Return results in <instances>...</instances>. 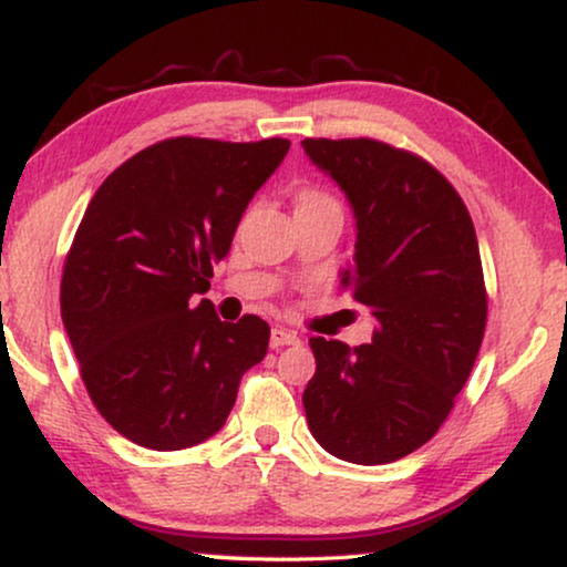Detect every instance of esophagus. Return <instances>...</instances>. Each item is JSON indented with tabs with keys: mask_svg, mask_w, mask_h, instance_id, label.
Wrapping results in <instances>:
<instances>
[{
	"mask_svg": "<svg viewBox=\"0 0 567 567\" xmlns=\"http://www.w3.org/2000/svg\"><path fill=\"white\" fill-rule=\"evenodd\" d=\"M299 343V338H297V332H291V330H286V328H274L270 330V348H284V346H297Z\"/></svg>",
	"mask_w": 567,
	"mask_h": 567,
	"instance_id": "esophagus-1",
	"label": "esophagus"
}]
</instances>
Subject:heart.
<instances>
[{"label": "heart", "mask_w": 567, "mask_h": 567, "mask_svg": "<svg viewBox=\"0 0 567 567\" xmlns=\"http://www.w3.org/2000/svg\"><path fill=\"white\" fill-rule=\"evenodd\" d=\"M315 198H328V196H324L322 190H305L299 196V204H305V200H315Z\"/></svg>", "instance_id": "1"}]
</instances>
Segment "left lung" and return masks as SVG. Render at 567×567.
I'll return each mask as SVG.
<instances>
[{
	"instance_id": "1",
	"label": "left lung",
	"mask_w": 567,
	"mask_h": 567,
	"mask_svg": "<svg viewBox=\"0 0 567 567\" xmlns=\"http://www.w3.org/2000/svg\"><path fill=\"white\" fill-rule=\"evenodd\" d=\"M351 200L355 252L340 286L377 320L371 343L312 338V436L338 460L413 454L452 413L487 322L475 224L431 162L377 138H305Z\"/></svg>"
}]
</instances>
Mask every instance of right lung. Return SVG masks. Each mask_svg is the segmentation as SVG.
Returning <instances> with one entry per match:
<instances>
[{
  "instance_id": "1",
  "label": "right lung",
  "mask_w": 567,
  "mask_h": 567,
  "mask_svg": "<svg viewBox=\"0 0 567 567\" xmlns=\"http://www.w3.org/2000/svg\"><path fill=\"white\" fill-rule=\"evenodd\" d=\"M289 146L165 138L92 196L64 260L61 320L90 400L134 444L177 452L214 436L266 359L268 322H221L196 299Z\"/></svg>"
}]
</instances>
